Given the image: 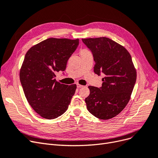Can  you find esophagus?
I'll return each mask as SVG.
<instances>
[{"label": "esophagus", "instance_id": "34e87169", "mask_svg": "<svg viewBox=\"0 0 158 158\" xmlns=\"http://www.w3.org/2000/svg\"><path fill=\"white\" fill-rule=\"evenodd\" d=\"M77 87L78 89H80V88H82V87H83V85H81L79 84H77Z\"/></svg>", "mask_w": 158, "mask_h": 158}]
</instances>
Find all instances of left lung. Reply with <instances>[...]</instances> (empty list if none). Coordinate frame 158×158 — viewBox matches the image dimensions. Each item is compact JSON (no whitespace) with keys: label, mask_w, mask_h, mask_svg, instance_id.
<instances>
[{"label":"left lung","mask_w":158,"mask_h":158,"mask_svg":"<svg viewBox=\"0 0 158 158\" xmlns=\"http://www.w3.org/2000/svg\"><path fill=\"white\" fill-rule=\"evenodd\" d=\"M82 41L94 57V73L104 75L101 87L89 86L90 94L85 98L87 109L98 118H112L126 106L136 82L131 56L123 46L108 38Z\"/></svg>","instance_id":"obj_1"}]
</instances>
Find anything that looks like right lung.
<instances>
[{"label":"right lung","mask_w":158,"mask_h":158,"mask_svg":"<svg viewBox=\"0 0 158 158\" xmlns=\"http://www.w3.org/2000/svg\"><path fill=\"white\" fill-rule=\"evenodd\" d=\"M79 42V39L48 38L32 47L25 56L21 86L30 106L44 118L55 119L65 113L75 94L76 85L60 84L55 73L66 69Z\"/></svg>","instance_id":"add662e5"}]
</instances>
